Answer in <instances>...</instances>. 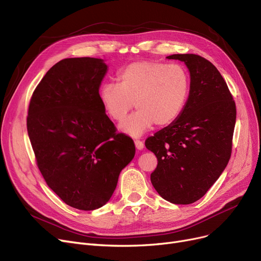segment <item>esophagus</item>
<instances>
[{
    "instance_id": "1",
    "label": "esophagus",
    "mask_w": 261,
    "mask_h": 261,
    "mask_svg": "<svg viewBox=\"0 0 261 261\" xmlns=\"http://www.w3.org/2000/svg\"><path fill=\"white\" fill-rule=\"evenodd\" d=\"M135 145H136V147H137V150H142L144 146V144L141 140H135Z\"/></svg>"
}]
</instances>
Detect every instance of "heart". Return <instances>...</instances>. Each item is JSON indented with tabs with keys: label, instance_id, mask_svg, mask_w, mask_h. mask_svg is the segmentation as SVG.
I'll return each mask as SVG.
<instances>
[{
	"label": "heart",
	"instance_id": "1",
	"mask_svg": "<svg viewBox=\"0 0 261 261\" xmlns=\"http://www.w3.org/2000/svg\"><path fill=\"white\" fill-rule=\"evenodd\" d=\"M117 83H105L100 101L107 115L122 122L134 107L138 110L121 125L122 130L139 137L157 126L174 123L187 103L190 75L184 66L156 60L135 61L118 72Z\"/></svg>",
	"mask_w": 261,
	"mask_h": 261
}]
</instances>
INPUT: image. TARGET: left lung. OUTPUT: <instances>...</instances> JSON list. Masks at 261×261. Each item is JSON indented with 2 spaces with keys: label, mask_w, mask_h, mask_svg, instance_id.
Returning <instances> with one entry per match:
<instances>
[{
  "label": "left lung",
  "mask_w": 261,
  "mask_h": 261,
  "mask_svg": "<svg viewBox=\"0 0 261 261\" xmlns=\"http://www.w3.org/2000/svg\"><path fill=\"white\" fill-rule=\"evenodd\" d=\"M190 71V92L178 119L145 140L158 160L151 181L173 204L200 200L227 166L232 148L236 104L218 69L195 54H174Z\"/></svg>",
  "instance_id": "8db88e82"
}]
</instances>
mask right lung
I'll use <instances>...</instances> for the list:
<instances>
[{
  "instance_id": "1",
  "label": "right lung",
  "mask_w": 261,
  "mask_h": 261,
  "mask_svg": "<svg viewBox=\"0 0 261 261\" xmlns=\"http://www.w3.org/2000/svg\"><path fill=\"white\" fill-rule=\"evenodd\" d=\"M102 59L66 58L49 69L31 97L27 126L41 174L61 201L80 210L105 205L135 144L100 101Z\"/></svg>"
}]
</instances>
